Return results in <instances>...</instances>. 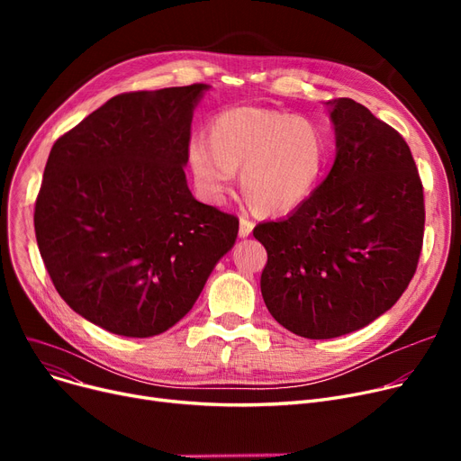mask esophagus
I'll return each instance as SVG.
<instances>
[{
    "label": "esophagus",
    "instance_id": "34e87169",
    "mask_svg": "<svg viewBox=\"0 0 461 461\" xmlns=\"http://www.w3.org/2000/svg\"><path fill=\"white\" fill-rule=\"evenodd\" d=\"M252 230H254V222L250 221V218H247V216L240 218V221H239V237L240 239L249 237L252 233Z\"/></svg>",
    "mask_w": 461,
    "mask_h": 461
}]
</instances>
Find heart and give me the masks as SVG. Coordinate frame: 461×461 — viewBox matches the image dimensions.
<instances>
[{"mask_svg": "<svg viewBox=\"0 0 461 461\" xmlns=\"http://www.w3.org/2000/svg\"><path fill=\"white\" fill-rule=\"evenodd\" d=\"M330 138L318 119L239 106L218 113L207 140H190L186 160L200 196L222 203L235 172L249 205L267 216L301 207L320 186Z\"/></svg>", "mask_w": 461, "mask_h": 461, "instance_id": "obj_1", "label": "heart"}]
</instances>
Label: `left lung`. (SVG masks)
Returning <instances> with one entry per match:
<instances>
[{
    "label": "left lung",
    "instance_id": "obj_1",
    "mask_svg": "<svg viewBox=\"0 0 461 461\" xmlns=\"http://www.w3.org/2000/svg\"><path fill=\"white\" fill-rule=\"evenodd\" d=\"M336 158L287 218L254 237L267 250L261 295L287 330L327 340L372 323L413 278L424 237V192L398 131L353 99H334Z\"/></svg>",
    "mask_w": 461,
    "mask_h": 461
}]
</instances>
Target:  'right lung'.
<instances>
[{
    "label": "right lung",
    "mask_w": 461,
    "mask_h": 461,
    "mask_svg": "<svg viewBox=\"0 0 461 461\" xmlns=\"http://www.w3.org/2000/svg\"><path fill=\"white\" fill-rule=\"evenodd\" d=\"M205 89L121 93L48 157L33 216L41 258L61 299L108 332L174 327L235 245L239 218L194 198L183 169Z\"/></svg>",
    "instance_id": "obj_1"
}]
</instances>
